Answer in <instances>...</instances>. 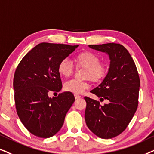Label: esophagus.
Masks as SVG:
<instances>
[{"mask_svg":"<svg viewBox=\"0 0 154 154\" xmlns=\"http://www.w3.org/2000/svg\"><path fill=\"white\" fill-rule=\"evenodd\" d=\"M75 99H79V98H81V96L77 95V94H75Z\"/></svg>","mask_w":154,"mask_h":154,"instance_id":"34e87169","label":"esophagus"}]
</instances>
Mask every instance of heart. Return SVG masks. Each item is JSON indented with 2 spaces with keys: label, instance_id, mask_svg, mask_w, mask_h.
<instances>
[{
  "label": "heart",
  "instance_id": "b5f03b06",
  "mask_svg": "<svg viewBox=\"0 0 154 154\" xmlns=\"http://www.w3.org/2000/svg\"><path fill=\"white\" fill-rule=\"evenodd\" d=\"M75 62L78 67L86 69L85 78H90L94 82H99L103 80L107 75V67L100 63V58L96 53L89 51L79 53L75 57ZM58 71L61 76L68 77L72 75L74 67L68 59H63L59 63ZM89 83L87 81H78L71 79L65 83V91L71 93L80 94L86 89H89Z\"/></svg>",
  "mask_w": 154,
  "mask_h": 154
}]
</instances>
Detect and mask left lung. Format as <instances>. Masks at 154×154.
<instances>
[{
  "label": "left lung",
  "instance_id": "8db88e82",
  "mask_svg": "<svg viewBox=\"0 0 154 154\" xmlns=\"http://www.w3.org/2000/svg\"><path fill=\"white\" fill-rule=\"evenodd\" d=\"M89 48L107 53L110 59L108 74L102 82L91 92L109 103L85 96V118L87 125L96 136L111 139L123 132L138 106L140 80L137 67L128 51L121 44L109 43L89 45Z\"/></svg>",
  "mask_w": 154,
  "mask_h": 154
}]
</instances>
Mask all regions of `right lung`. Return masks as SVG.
I'll return each mask as SVG.
<instances>
[{
    "label": "right lung",
    "mask_w": 154,
    "mask_h": 154,
    "mask_svg": "<svg viewBox=\"0 0 154 154\" xmlns=\"http://www.w3.org/2000/svg\"><path fill=\"white\" fill-rule=\"evenodd\" d=\"M77 47L41 43L26 53L16 69L13 79L16 110L24 126L36 137L49 138L56 134L75 101L71 92L53 98L48 94L62 89L58 64Z\"/></svg>",
    "instance_id": "obj_1"
}]
</instances>
